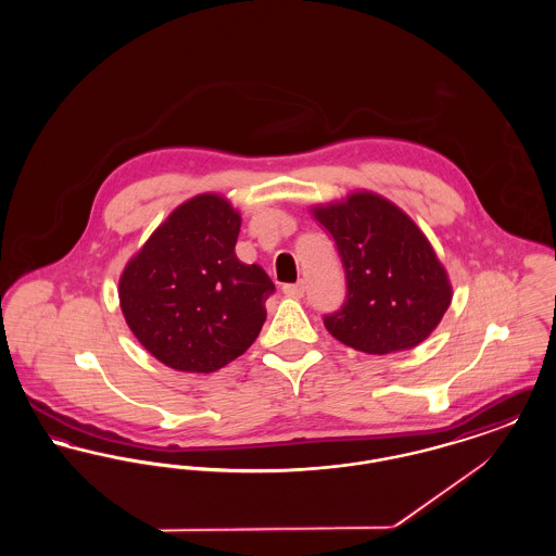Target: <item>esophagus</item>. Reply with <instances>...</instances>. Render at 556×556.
Returning <instances> with one entry per match:
<instances>
[{"label": "esophagus", "mask_w": 556, "mask_h": 556, "mask_svg": "<svg viewBox=\"0 0 556 556\" xmlns=\"http://www.w3.org/2000/svg\"><path fill=\"white\" fill-rule=\"evenodd\" d=\"M306 291V283L304 281H298V283H288L283 286V293L290 295V298H302Z\"/></svg>", "instance_id": "esophagus-1"}]
</instances>
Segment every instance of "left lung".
I'll list each match as a JSON object with an SVG mask.
<instances>
[{
  "mask_svg": "<svg viewBox=\"0 0 556 556\" xmlns=\"http://www.w3.org/2000/svg\"><path fill=\"white\" fill-rule=\"evenodd\" d=\"M313 212L336 241L345 277L344 304L323 317L327 331L367 354L421 344L448 311L452 290L419 227L369 191Z\"/></svg>",
  "mask_w": 556,
  "mask_h": 556,
  "instance_id": "1",
  "label": "left lung"
}]
</instances>
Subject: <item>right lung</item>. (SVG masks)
<instances>
[{"mask_svg": "<svg viewBox=\"0 0 556 556\" xmlns=\"http://www.w3.org/2000/svg\"><path fill=\"white\" fill-rule=\"evenodd\" d=\"M238 212L214 193L173 212L125 268L118 295L127 325L160 363L212 372L258 338L275 286L236 256Z\"/></svg>", "mask_w": 556, "mask_h": 556, "instance_id": "1", "label": "right lung"}]
</instances>
